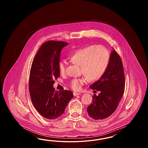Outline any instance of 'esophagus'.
Instances as JSON below:
<instances>
[{
	"mask_svg": "<svg viewBox=\"0 0 148 148\" xmlns=\"http://www.w3.org/2000/svg\"><path fill=\"white\" fill-rule=\"evenodd\" d=\"M81 94L80 93H78V92H73V95L74 96H79Z\"/></svg>",
	"mask_w": 148,
	"mask_h": 148,
	"instance_id": "esophagus-1",
	"label": "esophagus"
}]
</instances>
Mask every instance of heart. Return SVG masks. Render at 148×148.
I'll return each instance as SVG.
<instances>
[{
    "instance_id": "b5f03b06",
    "label": "heart",
    "mask_w": 148,
    "mask_h": 148,
    "mask_svg": "<svg viewBox=\"0 0 148 148\" xmlns=\"http://www.w3.org/2000/svg\"><path fill=\"white\" fill-rule=\"evenodd\" d=\"M73 63L81 66L82 72L89 80H96L104 74L110 61V54L105 47L101 45H90L75 51L70 57ZM66 63L61 61L59 70L61 73L65 72ZM85 82L83 79H74L71 82V87L78 90Z\"/></svg>"
}]
</instances>
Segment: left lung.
Masks as SVG:
<instances>
[{
    "label": "left lung",
    "instance_id": "left-lung-1",
    "mask_svg": "<svg viewBox=\"0 0 148 148\" xmlns=\"http://www.w3.org/2000/svg\"><path fill=\"white\" fill-rule=\"evenodd\" d=\"M90 87L100 93L92 97V101L87 109L89 116L94 120H103L110 116L116 110L125 88L123 63L114 49L110 52L107 69Z\"/></svg>",
    "mask_w": 148,
    "mask_h": 148
}]
</instances>
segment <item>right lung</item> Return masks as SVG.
<instances>
[{"label":"right lung","instance_id":"1","mask_svg":"<svg viewBox=\"0 0 148 148\" xmlns=\"http://www.w3.org/2000/svg\"><path fill=\"white\" fill-rule=\"evenodd\" d=\"M68 43L49 41L41 45L32 64L29 90L32 102L38 112L47 119L63 114L73 94L70 90L55 91L54 79L60 76L61 51Z\"/></svg>","mask_w":148,"mask_h":148}]
</instances>
